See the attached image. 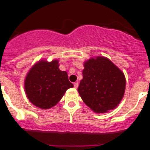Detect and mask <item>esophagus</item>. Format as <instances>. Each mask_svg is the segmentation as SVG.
Masks as SVG:
<instances>
[{"label":"esophagus","instance_id":"obj_1","mask_svg":"<svg viewBox=\"0 0 150 150\" xmlns=\"http://www.w3.org/2000/svg\"><path fill=\"white\" fill-rule=\"evenodd\" d=\"M74 88H77L78 86H79V83H78V82H76V83H74Z\"/></svg>","mask_w":150,"mask_h":150}]
</instances>
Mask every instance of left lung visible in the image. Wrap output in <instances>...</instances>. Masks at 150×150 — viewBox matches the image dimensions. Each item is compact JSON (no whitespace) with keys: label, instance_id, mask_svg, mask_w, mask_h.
<instances>
[{"label":"left lung","instance_id":"8db88e82","mask_svg":"<svg viewBox=\"0 0 150 150\" xmlns=\"http://www.w3.org/2000/svg\"><path fill=\"white\" fill-rule=\"evenodd\" d=\"M78 92L95 112H107L117 107L125 89L124 74L110 60L97 57L85 62Z\"/></svg>","mask_w":150,"mask_h":150}]
</instances>
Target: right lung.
<instances>
[{
	"label": "right lung",
	"instance_id": "add662e5",
	"mask_svg": "<svg viewBox=\"0 0 150 150\" xmlns=\"http://www.w3.org/2000/svg\"><path fill=\"white\" fill-rule=\"evenodd\" d=\"M59 62L40 61L30 69L25 81L28 98L36 107L50 109L56 105L64 94L74 85L66 71L59 68Z\"/></svg>",
	"mask_w": 150,
	"mask_h": 150
}]
</instances>
